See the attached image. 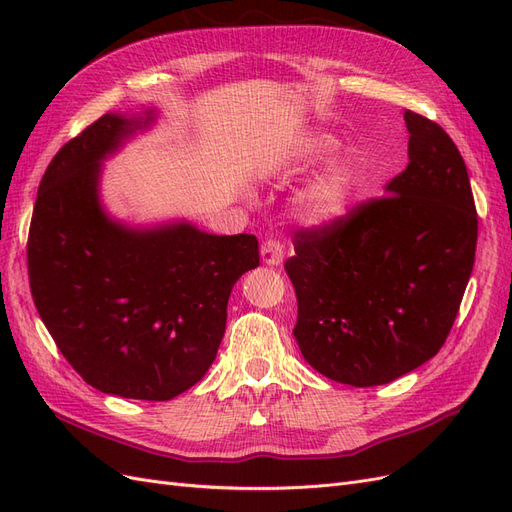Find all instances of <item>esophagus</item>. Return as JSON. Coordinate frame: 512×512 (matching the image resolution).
Returning <instances> with one entry per match:
<instances>
[{"label": "esophagus", "instance_id": "obj_1", "mask_svg": "<svg viewBox=\"0 0 512 512\" xmlns=\"http://www.w3.org/2000/svg\"><path fill=\"white\" fill-rule=\"evenodd\" d=\"M260 258L269 267L282 265V262H284V247H282V243L275 241V239H267L265 243H262V247H260Z\"/></svg>", "mask_w": 512, "mask_h": 512}]
</instances>
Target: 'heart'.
Listing matches in <instances>:
<instances>
[{
	"instance_id": "b5f03b06",
	"label": "heart",
	"mask_w": 512,
	"mask_h": 512,
	"mask_svg": "<svg viewBox=\"0 0 512 512\" xmlns=\"http://www.w3.org/2000/svg\"><path fill=\"white\" fill-rule=\"evenodd\" d=\"M335 147L329 134H309L290 156V166L301 170L318 162ZM361 170L348 153H337L322 164L318 173L309 179L292 198V215L309 228H331L350 213L354 198L359 194Z\"/></svg>"
}]
</instances>
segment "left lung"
Here are the masks:
<instances>
[{
  "label": "left lung",
  "instance_id": "1",
  "mask_svg": "<svg viewBox=\"0 0 512 512\" xmlns=\"http://www.w3.org/2000/svg\"><path fill=\"white\" fill-rule=\"evenodd\" d=\"M404 119L410 162L386 196L331 228L299 230L286 260L303 359L350 386L393 382L436 356L474 267L466 162L438 123Z\"/></svg>",
  "mask_w": 512,
  "mask_h": 512
}]
</instances>
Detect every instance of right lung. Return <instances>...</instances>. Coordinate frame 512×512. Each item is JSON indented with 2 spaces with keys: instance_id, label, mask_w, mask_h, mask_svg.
Returning <instances> with one entry per match:
<instances>
[{
  "instance_id": "obj_1",
  "label": "right lung",
  "mask_w": 512,
  "mask_h": 512,
  "mask_svg": "<svg viewBox=\"0 0 512 512\" xmlns=\"http://www.w3.org/2000/svg\"><path fill=\"white\" fill-rule=\"evenodd\" d=\"M160 111L106 113L57 151L40 181L27 269L38 314L94 389L166 401L215 361L239 277L258 267L254 235L188 220L132 226L102 203L104 162Z\"/></svg>"
}]
</instances>
